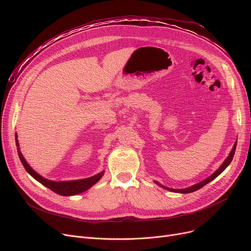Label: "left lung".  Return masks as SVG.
Returning <instances> with one entry per match:
<instances>
[{
    "label": "left lung",
    "mask_w": 251,
    "mask_h": 251,
    "mask_svg": "<svg viewBox=\"0 0 251 251\" xmlns=\"http://www.w3.org/2000/svg\"><path fill=\"white\" fill-rule=\"evenodd\" d=\"M236 143L237 142H235V144H234V147H233V149H232V151H230V153H229V155L227 156V159L224 161V163L220 166V168L216 171L215 173H213L212 175H210L209 177H207L206 179H204V180H202L201 182H200V183H196V184H194V185H192V186H190V187H188V188H183V189H174V188H169V187H166V186H164V185H162V184H160L159 182H156V181H154L157 185H160L161 187H163V188H165V189H167V190H169V191H172V192H177V193H190V192H193V191H196V190H199V189H201V187H203L204 185H206L207 183H209L210 181H213L214 179H216L224 170H225L229 165H230V163L232 162V160H233V156H234V153H235V150H236Z\"/></svg>",
    "instance_id": "1"
}]
</instances>
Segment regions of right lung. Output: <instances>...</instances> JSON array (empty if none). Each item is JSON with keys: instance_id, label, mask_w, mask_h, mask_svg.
Here are the masks:
<instances>
[{"instance_id": "1", "label": "right lung", "mask_w": 251, "mask_h": 251, "mask_svg": "<svg viewBox=\"0 0 251 251\" xmlns=\"http://www.w3.org/2000/svg\"><path fill=\"white\" fill-rule=\"evenodd\" d=\"M15 138H16V147H17V151H18L19 159H20L23 167L25 168V170L27 171L28 174L30 176H32L36 181H38L39 183H42L44 186L48 187L51 191L56 192L57 194H60V195H63V196H71V195H76V194H79V193H82V192L88 190L91 186H94L95 184L97 182H99L100 180V178L103 176L104 171H102V172H100V173H99L95 176H91V177L85 178V179H80V180L52 181V180L46 179L45 177H43V176L39 175L38 173H36L35 171L28 165V163L25 161L23 154L20 151L17 133L15 134Z\"/></svg>"}]
</instances>
